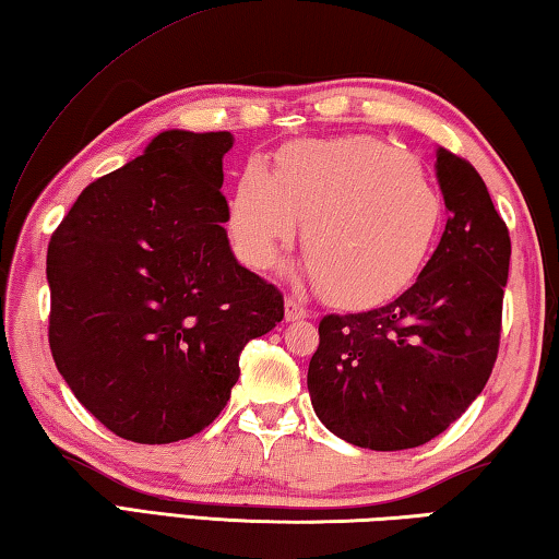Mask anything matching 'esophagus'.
I'll use <instances>...</instances> for the list:
<instances>
[{
	"instance_id": "34e87169",
	"label": "esophagus",
	"mask_w": 559,
	"mask_h": 559,
	"mask_svg": "<svg viewBox=\"0 0 559 559\" xmlns=\"http://www.w3.org/2000/svg\"><path fill=\"white\" fill-rule=\"evenodd\" d=\"M310 316V310L302 306L300 300H296V298H286V320L290 323V320H302V318H308Z\"/></svg>"
}]
</instances>
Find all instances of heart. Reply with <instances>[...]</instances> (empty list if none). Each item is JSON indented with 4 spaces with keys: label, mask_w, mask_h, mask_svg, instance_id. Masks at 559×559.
Segmentation results:
<instances>
[{
    "label": "heart",
    "mask_w": 559,
    "mask_h": 559,
    "mask_svg": "<svg viewBox=\"0 0 559 559\" xmlns=\"http://www.w3.org/2000/svg\"><path fill=\"white\" fill-rule=\"evenodd\" d=\"M302 219V276L337 306H377L419 276L437 241L441 200L404 150L372 135L296 140L273 175L236 179L226 231L243 263L269 266Z\"/></svg>",
    "instance_id": "1"
}]
</instances>
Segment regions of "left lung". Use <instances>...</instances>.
Wrapping results in <instances>:
<instances>
[{"label": "left lung", "instance_id": "8db88e82", "mask_svg": "<svg viewBox=\"0 0 559 559\" xmlns=\"http://www.w3.org/2000/svg\"><path fill=\"white\" fill-rule=\"evenodd\" d=\"M449 219L409 290L367 313L325 316L308 367L318 419L347 443L414 449L484 392L498 357L510 236L466 159L437 150Z\"/></svg>", "mask_w": 559, "mask_h": 559}]
</instances>
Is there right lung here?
Wrapping results in <instances>:
<instances>
[{
	"label": "right lung",
	"mask_w": 559,
	"mask_h": 559,
	"mask_svg": "<svg viewBox=\"0 0 559 559\" xmlns=\"http://www.w3.org/2000/svg\"><path fill=\"white\" fill-rule=\"evenodd\" d=\"M234 135L165 130L83 189L46 253L49 345L66 384L118 437L173 443L219 416L246 343L283 296L226 239Z\"/></svg>",
	"instance_id": "obj_1"
}]
</instances>
